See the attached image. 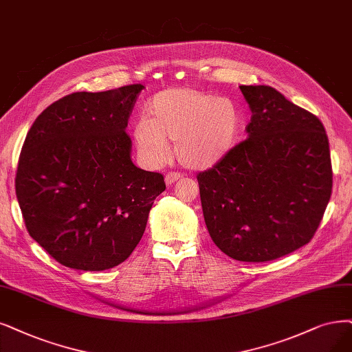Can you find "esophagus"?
Here are the masks:
<instances>
[{
    "instance_id": "esophagus-1",
    "label": "esophagus",
    "mask_w": 352,
    "mask_h": 352,
    "mask_svg": "<svg viewBox=\"0 0 352 352\" xmlns=\"http://www.w3.org/2000/svg\"><path fill=\"white\" fill-rule=\"evenodd\" d=\"M181 177H183V175H181L179 173H168V174L165 175V183H166L168 186H171V184L175 183V181H178Z\"/></svg>"
}]
</instances>
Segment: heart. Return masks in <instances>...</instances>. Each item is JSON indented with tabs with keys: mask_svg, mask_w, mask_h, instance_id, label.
<instances>
[{
	"mask_svg": "<svg viewBox=\"0 0 352 352\" xmlns=\"http://www.w3.org/2000/svg\"><path fill=\"white\" fill-rule=\"evenodd\" d=\"M133 126V142L149 165L162 164L175 140V156L190 169H209L235 146L241 119L226 98L190 87L160 91Z\"/></svg>",
	"mask_w": 352,
	"mask_h": 352,
	"instance_id": "1",
	"label": "heart"
}]
</instances>
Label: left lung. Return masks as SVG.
Returning a JSON list of instances; mask_svg holds the SVG:
<instances>
[{
    "instance_id": "left-lung-1",
    "label": "left lung",
    "mask_w": 352,
    "mask_h": 352,
    "mask_svg": "<svg viewBox=\"0 0 352 352\" xmlns=\"http://www.w3.org/2000/svg\"><path fill=\"white\" fill-rule=\"evenodd\" d=\"M248 139L197 175L217 248L245 263L272 261L310 242L332 192L329 140L315 114L276 88L241 85Z\"/></svg>"
}]
</instances>
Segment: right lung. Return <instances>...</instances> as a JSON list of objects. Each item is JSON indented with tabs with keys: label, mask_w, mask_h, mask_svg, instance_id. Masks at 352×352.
<instances>
[{
	"label": "right lung",
	"mask_w": 352,
	"mask_h": 352,
	"mask_svg": "<svg viewBox=\"0 0 352 352\" xmlns=\"http://www.w3.org/2000/svg\"><path fill=\"white\" fill-rule=\"evenodd\" d=\"M140 84L72 93L38 114L19 158L16 194L30 236L65 267L122 264L145 232L164 175L138 168L126 133Z\"/></svg>",
	"instance_id": "obj_1"
}]
</instances>
